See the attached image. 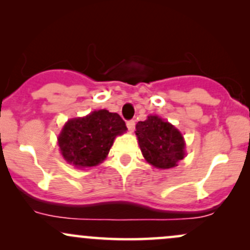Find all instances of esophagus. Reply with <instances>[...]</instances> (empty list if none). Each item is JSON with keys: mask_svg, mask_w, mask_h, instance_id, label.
<instances>
[{"mask_svg": "<svg viewBox=\"0 0 250 250\" xmlns=\"http://www.w3.org/2000/svg\"><path fill=\"white\" fill-rule=\"evenodd\" d=\"M127 128H128V130L130 131V133H133L134 129H135V121H134V120H129V121H127Z\"/></svg>", "mask_w": 250, "mask_h": 250, "instance_id": "obj_1", "label": "esophagus"}]
</instances>
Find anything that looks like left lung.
I'll return each instance as SVG.
<instances>
[{"mask_svg":"<svg viewBox=\"0 0 250 250\" xmlns=\"http://www.w3.org/2000/svg\"><path fill=\"white\" fill-rule=\"evenodd\" d=\"M135 133L143 157L155 168H174L185 157L182 134L161 117L150 115L146 121L137 122Z\"/></svg>","mask_w":250,"mask_h":250,"instance_id":"8db88e82","label":"left lung"}]
</instances>
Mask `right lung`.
Returning a JSON list of instances; mask_svg holds the SVG:
<instances>
[{"instance_id":"add662e5","label":"right lung","mask_w":250,"mask_h":250,"mask_svg":"<svg viewBox=\"0 0 250 250\" xmlns=\"http://www.w3.org/2000/svg\"><path fill=\"white\" fill-rule=\"evenodd\" d=\"M125 130V123L119 114L101 109L69 120L57 140L65 161L76 168H88L101 163L115 137Z\"/></svg>"}]
</instances>
